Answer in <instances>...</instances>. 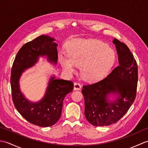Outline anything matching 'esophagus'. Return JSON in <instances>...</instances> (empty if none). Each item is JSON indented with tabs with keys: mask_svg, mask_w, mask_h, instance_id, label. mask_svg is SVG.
I'll return each mask as SVG.
<instances>
[{
	"mask_svg": "<svg viewBox=\"0 0 148 148\" xmlns=\"http://www.w3.org/2000/svg\"><path fill=\"white\" fill-rule=\"evenodd\" d=\"M81 88V84L79 83H74V90H79Z\"/></svg>",
	"mask_w": 148,
	"mask_h": 148,
	"instance_id": "1",
	"label": "esophagus"
}]
</instances>
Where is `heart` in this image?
<instances>
[{"mask_svg":"<svg viewBox=\"0 0 148 148\" xmlns=\"http://www.w3.org/2000/svg\"><path fill=\"white\" fill-rule=\"evenodd\" d=\"M116 59L111 48L96 39H75L68 47V54L58 56L64 71L69 75L80 66V74L84 79L94 81L101 79L108 73Z\"/></svg>","mask_w":148,"mask_h":148,"instance_id":"b5f03b06","label":"heart"}]
</instances>
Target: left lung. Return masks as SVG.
I'll list each match as a JSON object with an SVG mask.
<instances>
[{
  "mask_svg": "<svg viewBox=\"0 0 148 148\" xmlns=\"http://www.w3.org/2000/svg\"><path fill=\"white\" fill-rule=\"evenodd\" d=\"M119 65L104 79L83 86L84 115L94 126H108L116 123L132 105L136 97L138 67L128 46L114 39ZM111 95L116 99H108Z\"/></svg>",
  "mask_w": 148,
  "mask_h": 148,
  "instance_id": "1",
  "label": "left lung"
}]
</instances>
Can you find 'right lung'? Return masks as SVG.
<instances>
[{"mask_svg":"<svg viewBox=\"0 0 148 148\" xmlns=\"http://www.w3.org/2000/svg\"><path fill=\"white\" fill-rule=\"evenodd\" d=\"M55 39L42 35L26 43L19 50L12 64L11 86L12 101L17 111L29 122L39 127H48L55 125L61 116L63 101L71 92L74 84L71 81L49 78L46 93L36 102L27 99L21 93L20 79L26 69L33 67L40 56H46L48 61L56 65L58 60V45Z\"/></svg>","mask_w":148,"mask_h":148,"instance_id":"1","label":"right lung"}]
</instances>
